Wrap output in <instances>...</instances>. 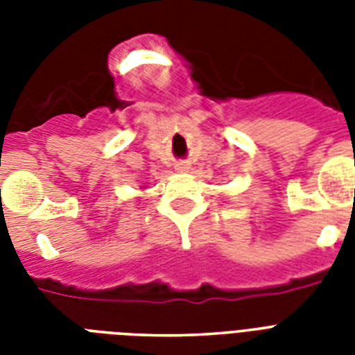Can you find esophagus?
<instances>
[{
	"mask_svg": "<svg viewBox=\"0 0 355 355\" xmlns=\"http://www.w3.org/2000/svg\"><path fill=\"white\" fill-rule=\"evenodd\" d=\"M189 167H188V164H178L177 166V171H188Z\"/></svg>",
	"mask_w": 355,
	"mask_h": 355,
	"instance_id": "34e87169",
	"label": "esophagus"
}]
</instances>
